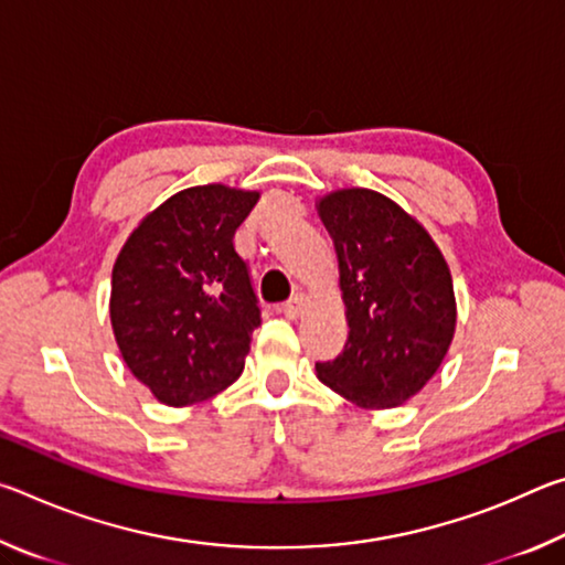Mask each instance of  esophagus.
Returning <instances> with one entry per match:
<instances>
[{"mask_svg":"<svg viewBox=\"0 0 565 565\" xmlns=\"http://www.w3.org/2000/svg\"><path fill=\"white\" fill-rule=\"evenodd\" d=\"M303 306H306V296L303 294H294L289 301H284L279 306V313H284L286 319H296L303 311Z\"/></svg>","mask_w":565,"mask_h":565,"instance_id":"1","label":"esophagus"}]
</instances>
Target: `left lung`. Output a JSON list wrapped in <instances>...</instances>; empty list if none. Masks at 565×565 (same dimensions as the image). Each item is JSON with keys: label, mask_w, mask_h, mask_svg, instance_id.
Masks as SVG:
<instances>
[{"label": "left lung", "mask_w": 565, "mask_h": 565, "mask_svg": "<svg viewBox=\"0 0 565 565\" xmlns=\"http://www.w3.org/2000/svg\"><path fill=\"white\" fill-rule=\"evenodd\" d=\"M319 214L339 254L349 319L343 351L317 363L321 384L363 408L404 404L451 347V271L426 228L376 191H333Z\"/></svg>", "instance_id": "8db88e82"}]
</instances>
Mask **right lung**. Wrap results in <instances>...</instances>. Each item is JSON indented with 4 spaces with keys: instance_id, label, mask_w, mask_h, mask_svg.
Here are the masks:
<instances>
[{
    "instance_id": "obj_1",
    "label": "right lung",
    "mask_w": 565,
    "mask_h": 565,
    "mask_svg": "<svg viewBox=\"0 0 565 565\" xmlns=\"http://www.w3.org/2000/svg\"><path fill=\"white\" fill-rule=\"evenodd\" d=\"M256 202V191L222 184L179 191L139 224L114 264V337L161 404H196L244 371L262 309L234 234Z\"/></svg>"
}]
</instances>
